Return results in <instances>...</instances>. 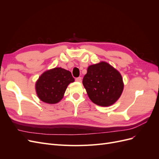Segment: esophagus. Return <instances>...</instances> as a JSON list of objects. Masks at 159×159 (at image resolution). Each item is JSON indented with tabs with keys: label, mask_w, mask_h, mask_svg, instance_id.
I'll return each mask as SVG.
<instances>
[{
	"label": "esophagus",
	"mask_w": 159,
	"mask_h": 159,
	"mask_svg": "<svg viewBox=\"0 0 159 159\" xmlns=\"http://www.w3.org/2000/svg\"><path fill=\"white\" fill-rule=\"evenodd\" d=\"M75 81L77 82H81V77H79V78H75Z\"/></svg>",
	"instance_id": "1"
}]
</instances>
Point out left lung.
<instances>
[{"instance_id":"1","label":"left lung","mask_w":159,"mask_h":159,"mask_svg":"<svg viewBox=\"0 0 159 159\" xmlns=\"http://www.w3.org/2000/svg\"><path fill=\"white\" fill-rule=\"evenodd\" d=\"M83 85L91 102L102 107L110 106L116 102L124 88L121 74L105 61L88 67Z\"/></svg>"}]
</instances>
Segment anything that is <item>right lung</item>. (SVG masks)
I'll return each instance as SVG.
<instances>
[{"label":"right lung","mask_w":159,"mask_h":159,"mask_svg":"<svg viewBox=\"0 0 159 159\" xmlns=\"http://www.w3.org/2000/svg\"><path fill=\"white\" fill-rule=\"evenodd\" d=\"M74 81V78L68 70L61 68L47 70L36 81V94L43 102L57 103L64 98L68 85Z\"/></svg>","instance_id":"right-lung-1"}]
</instances>
